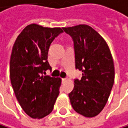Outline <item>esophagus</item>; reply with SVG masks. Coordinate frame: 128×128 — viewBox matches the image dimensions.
<instances>
[{"label":"esophagus","instance_id":"34e87169","mask_svg":"<svg viewBox=\"0 0 128 128\" xmlns=\"http://www.w3.org/2000/svg\"><path fill=\"white\" fill-rule=\"evenodd\" d=\"M67 80V78H62V81L63 82H64V81H66Z\"/></svg>","mask_w":128,"mask_h":128}]
</instances>
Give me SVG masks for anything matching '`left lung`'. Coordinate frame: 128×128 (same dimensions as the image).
Returning <instances> with one entry per match:
<instances>
[{"label":"left lung","mask_w":128,"mask_h":128,"mask_svg":"<svg viewBox=\"0 0 128 128\" xmlns=\"http://www.w3.org/2000/svg\"><path fill=\"white\" fill-rule=\"evenodd\" d=\"M63 30L74 44L75 68L82 71L80 80H74L68 94L77 113L86 118L99 114L106 105L114 82V65L105 40L87 24Z\"/></svg>","instance_id":"obj_1"}]
</instances>
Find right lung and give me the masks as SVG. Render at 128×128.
Wrapping results in <instances>:
<instances>
[{
    "label": "right lung",
    "instance_id": "add662e5",
    "mask_svg": "<svg viewBox=\"0 0 128 128\" xmlns=\"http://www.w3.org/2000/svg\"><path fill=\"white\" fill-rule=\"evenodd\" d=\"M63 30L31 24L14 44L10 60V78L14 94L24 111L40 119L54 109L61 84L60 78L50 77L48 61L50 44Z\"/></svg>",
    "mask_w": 128,
    "mask_h": 128
}]
</instances>
